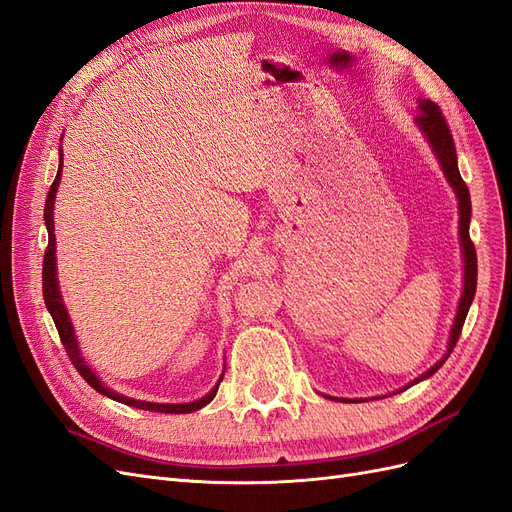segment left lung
I'll return each instance as SVG.
<instances>
[{"instance_id":"obj_1","label":"left lung","mask_w":512,"mask_h":512,"mask_svg":"<svg viewBox=\"0 0 512 512\" xmlns=\"http://www.w3.org/2000/svg\"><path fill=\"white\" fill-rule=\"evenodd\" d=\"M416 123L418 128L423 130L425 138L429 141V145L436 151V156L442 164L444 175L448 179V183L453 185V190L459 198V235H461V247H463V260H466V275H463V292H461V301H459V309H457V316L453 322V329H451V339H448V352L442 361H438L433 365L429 371L414 380V382H421L429 376L436 374V371L442 367V363L448 359V354L453 352L457 339L461 335L463 329V322H466L468 316V309L472 305V299L476 294V247L470 239V213H472V203H470V190L466 181L461 179L459 175V168H457V151H455V143H453V134L448 130V123L440 111V106L431 100H421L418 102V115H416ZM412 382V384H414Z\"/></svg>"}]
</instances>
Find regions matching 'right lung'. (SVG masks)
<instances>
[{"instance_id": "1", "label": "right lung", "mask_w": 512, "mask_h": 512, "mask_svg": "<svg viewBox=\"0 0 512 512\" xmlns=\"http://www.w3.org/2000/svg\"><path fill=\"white\" fill-rule=\"evenodd\" d=\"M61 156V153H59ZM61 162L59 160V170H57V177L51 185L49 190V196H46V203H44V222H46V230H49V245H46V252H44V260H42V294H44V303H46V309H49L51 316H53V322L57 327V333H59V339L61 344H64L68 356L72 365L76 367V371L83 376V380L94 386V389L106 397H111L115 401H121V404L126 406H132V408H141V410H149V412H164V414H188V412H196L203 406H207L209 401L215 397V393H218V386L222 382L215 384V389L205 395L203 399L198 401H190V404H149V401H136V399H130V397H123V395H117L113 391H108L102 386V382L96 378L94 371H91L83 356H81V350H79V344H76V337H74V329H72V322L68 320V314H66V307L64 303H61V297H59V288H57V273H55V232H53V203H55V192H57V185H59V179H61Z\"/></svg>"}]
</instances>
